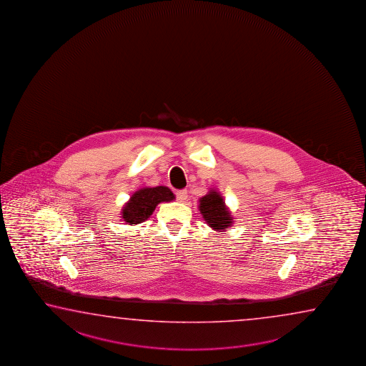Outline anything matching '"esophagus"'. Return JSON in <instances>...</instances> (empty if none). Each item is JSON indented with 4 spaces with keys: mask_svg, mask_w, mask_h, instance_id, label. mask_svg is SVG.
<instances>
[{
    "mask_svg": "<svg viewBox=\"0 0 366 366\" xmlns=\"http://www.w3.org/2000/svg\"><path fill=\"white\" fill-rule=\"evenodd\" d=\"M187 199H188V193H187L186 189L177 191V199H178L179 202H186Z\"/></svg>",
    "mask_w": 366,
    "mask_h": 366,
    "instance_id": "esophagus-1",
    "label": "esophagus"
}]
</instances>
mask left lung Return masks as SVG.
Instances as JSON below:
<instances>
[{
  "label": "left lung",
  "instance_id": "8db88e82",
  "mask_svg": "<svg viewBox=\"0 0 366 366\" xmlns=\"http://www.w3.org/2000/svg\"><path fill=\"white\" fill-rule=\"evenodd\" d=\"M199 207L206 223L209 224L212 229L222 232L227 230V228L232 225L233 219L230 217V212L225 206L223 197L217 191H211L199 199Z\"/></svg>",
  "mask_w": 366,
  "mask_h": 366
}]
</instances>
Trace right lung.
<instances>
[{"label":"right lung","instance_id":"add662e5","mask_svg":"<svg viewBox=\"0 0 366 366\" xmlns=\"http://www.w3.org/2000/svg\"><path fill=\"white\" fill-rule=\"evenodd\" d=\"M173 199L174 193L167 187L142 188L132 194L129 201L123 207L122 217L125 223H142L152 215L157 204L160 202H170Z\"/></svg>","mask_w":366,"mask_h":366}]
</instances>
